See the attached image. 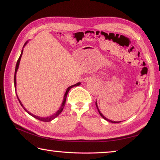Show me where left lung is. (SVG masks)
<instances>
[{
  "label": "left lung",
  "instance_id": "left-lung-1",
  "mask_svg": "<svg viewBox=\"0 0 160 160\" xmlns=\"http://www.w3.org/2000/svg\"><path fill=\"white\" fill-rule=\"evenodd\" d=\"M95 105H96V107H97V108H98V112H99V113H100V115L101 116V117L103 118L104 119H106V121H108V122H111V123H119V122H115V121H112V120H111V119H107L106 117H105L102 114V113L100 112V111L99 110V108H98V103H97V101L95 102Z\"/></svg>",
  "mask_w": 160,
  "mask_h": 160
}]
</instances>
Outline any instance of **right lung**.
Returning <instances> with one entry per match:
<instances>
[{
    "label": "right lung",
    "instance_id": "add662e5",
    "mask_svg": "<svg viewBox=\"0 0 160 160\" xmlns=\"http://www.w3.org/2000/svg\"><path fill=\"white\" fill-rule=\"evenodd\" d=\"M28 42V41H27V42H26L25 43V45H24V47H25V46L27 44V43ZM22 52H23V49L22 50V52H21V54H20V56H19V59H18V60H17V65H16V68H15V73H14V87H15V89H16V86H17V82H16V77H17V70H18V68H19V62H20V60H21V58H22ZM81 84V83L80 82H78V83H76V84H73V85H72V86H70L69 87H68V89H67V90H66V92H65V95H64V97H63V100H62V104H61V106H60V108H59V110H58L57 111V112L56 113H54V114H52V116H49V117H38V116H36V115H34V114H32V113H31L30 112V111H28L27 109H26L25 107L23 106V105H22V103L21 102V101H20V100L19 99V98H18V96H17V98H18V100H19V103H20V105L22 106V108L25 109V111H26V112H27L28 113H29V114L30 115V116H32V117H33L34 118H36V119H38V120H40V121H42V122H50V121H52V120H53L54 118H56L57 117H58V116H59V114H60V113L62 112V110H63V108H64V106H65V101H66V98H67V95H68V92H69V90L70 89H71L72 87H76V86H79V85Z\"/></svg>",
    "mask_w": 160,
    "mask_h": 160
}]
</instances>
